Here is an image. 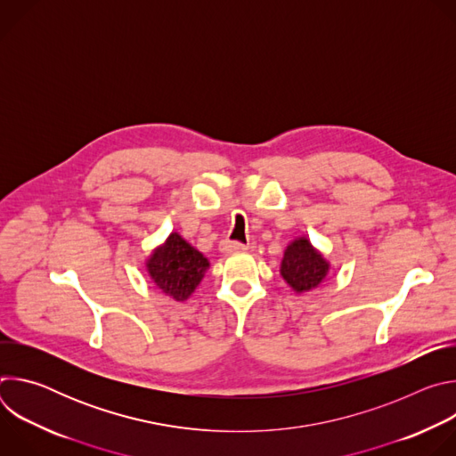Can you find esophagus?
Wrapping results in <instances>:
<instances>
[{"mask_svg": "<svg viewBox=\"0 0 456 456\" xmlns=\"http://www.w3.org/2000/svg\"><path fill=\"white\" fill-rule=\"evenodd\" d=\"M222 250L227 252V254H238V252H245L247 250V245L240 243V241H231V240H225L222 243Z\"/></svg>", "mask_w": 456, "mask_h": 456, "instance_id": "obj_1", "label": "esophagus"}]
</instances>
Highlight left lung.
Wrapping results in <instances>:
<instances>
[{"mask_svg":"<svg viewBox=\"0 0 456 456\" xmlns=\"http://www.w3.org/2000/svg\"><path fill=\"white\" fill-rule=\"evenodd\" d=\"M327 274L329 262L306 238H297L287 247L281 262V276L296 292L315 289Z\"/></svg>","mask_w":456,"mask_h":456,"instance_id":"obj_1","label":"left lung"}]
</instances>
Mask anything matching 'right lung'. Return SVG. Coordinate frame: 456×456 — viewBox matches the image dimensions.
Segmentation results:
<instances>
[{
	"label": "right lung",
	"instance_id": "obj_1",
	"mask_svg": "<svg viewBox=\"0 0 456 456\" xmlns=\"http://www.w3.org/2000/svg\"><path fill=\"white\" fill-rule=\"evenodd\" d=\"M208 267V257L176 232L169 234L148 259V273L155 285L176 301H183L194 292Z\"/></svg>",
	"mask_w": 456,
	"mask_h": 456
}]
</instances>
